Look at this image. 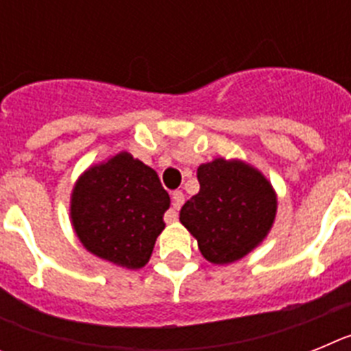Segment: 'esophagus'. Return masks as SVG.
Here are the masks:
<instances>
[{"label":"esophagus","instance_id":"1","mask_svg":"<svg viewBox=\"0 0 351 351\" xmlns=\"http://www.w3.org/2000/svg\"><path fill=\"white\" fill-rule=\"evenodd\" d=\"M182 204H184V193H182V191H173L172 193V206L173 207L165 214L167 223H172L178 219V210Z\"/></svg>","mask_w":351,"mask_h":351}]
</instances>
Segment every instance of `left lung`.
<instances>
[{
    "label": "left lung",
    "instance_id": "left-lung-1",
    "mask_svg": "<svg viewBox=\"0 0 351 351\" xmlns=\"http://www.w3.org/2000/svg\"><path fill=\"white\" fill-rule=\"evenodd\" d=\"M200 191L182 206L179 219L210 263L243 258L271 230L276 195L258 170L223 158L198 167Z\"/></svg>",
    "mask_w": 351,
    "mask_h": 351
}]
</instances>
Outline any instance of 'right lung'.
I'll return each instance as SVG.
<instances>
[{"mask_svg":"<svg viewBox=\"0 0 351 351\" xmlns=\"http://www.w3.org/2000/svg\"><path fill=\"white\" fill-rule=\"evenodd\" d=\"M169 207L158 173L132 154L119 153L77 181L70 214L80 243L93 255L141 269L165 228Z\"/></svg>","mask_w":351,"mask_h":351,"instance_id":"add662e5","label":"right lung"}]
</instances>
